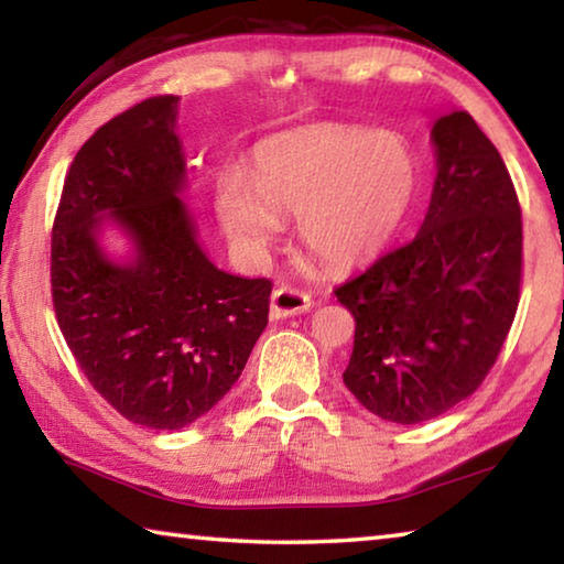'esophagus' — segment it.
I'll return each instance as SVG.
<instances>
[{
  "instance_id": "34e87169",
  "label": "esophagus",
  "mask_w": 564,
  "mask_h": 564,
  "mask_svg": "<svg viewBox=\"0 0 564 564\" xmlns=\"http://www.w3.org/2000/svg\"><path fill=\"white\" fill-rule=\"evenodd\" d=\"M311 308V296L306 291L291 289V285H279L271 296V314L275 318H285V316H299L306 314Z\"/></svg>"
}]
</instances>
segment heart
<instances>
[{"label": "heart", "mask_w": 564, "mask_h": 564, "mask_svg": "<svg viewBox=\"0 0 564 564\" xmlns=\"http://www.w3.org/2000/svg\"><path fill=\"white\" fill-rule=\"evenodd\" d=\"M416 191V163L397 132L356 124H311L263 140L250 185L220 177L216 210L246 256H263L283 213H296L299 236L326 265L346 268L389 243Z\"/></svg>", "instance_id": "obj_1"}]
</instances>
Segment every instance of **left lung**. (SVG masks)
<instances>
[{
  "label": "left lung",
  "mask_w": 564,
  "mask_h": 564,
  "mask_svg": "<svg viewBox=\"0 0 564 564\" xmlns=\"http://www.w3.org/2000/svg\"><path fill=\"white\" fill-rule=\"evenodd\" d=\"M436 181L414 240L334 291L356 321L344 383L387 422L422 424L475 394L520 303L522 210L469 112L434 120Z\"/></svg>",
  "instance_id": "left-lung-1"
}]
</instances>
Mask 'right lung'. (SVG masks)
<instances>
[{"label":"right lung","mask_w":564,"mask_h":564,"mask_svg":"<svg viewBox=\"0 0 564 564\" xmlns=\"http://www.w3.org/2000/svg\"><path fill=\"white\" fill-rule=\"evenodd\" d=\"M175 95L105 122L75 155L52 226V303L79 369L132 424L183 429L238 381L268 324V279L220 271L181 193ZM105 221L133 243L112 262Z\"/></svg>","instance_id":"right-lung-1"}]
</instances>
